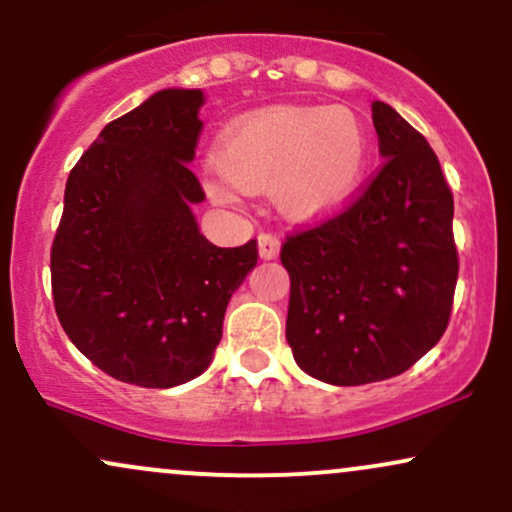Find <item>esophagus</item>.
<instances>
[{"label":"esophagus","instance_id":"obj_1","mask_svg":"<svg viewBox=\"0 0 512 512\" xmlns=\"http://www.w3.org/2000/svg\"><path fill=\"white\" fill-rule=\"evenodd\" d=\"M257 245H260V257L262 260H274L281 250V240L272 231H262L257 236Z\"/></svg>","mask_w":512,"mask_h":512}]
</instances>
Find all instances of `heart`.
I'll use <instances>...</instances> for the list:
<instances>
[{"label":"heart","mask_w":512,"mask_h":512,"mask_svg":"<svg viewBox=\"0 0 512 512\" xmlns=\"http://www.w3.org/2000/svg\"><path fill=\"white\" fill-rule=\"evenodd\" d=\"M369 164L365 126L343 107H272L226 128L217 166L233 186L274 190L295 219H322L362 186ZM226 200V190L214 188Z\"/></svg>","instance_id":"1"}]
</instances>
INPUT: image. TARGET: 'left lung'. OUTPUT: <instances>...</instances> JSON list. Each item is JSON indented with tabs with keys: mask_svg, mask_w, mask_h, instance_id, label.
Instances as JSON below:
<instances>
[{
	"mask_svg": "<svg viewBox=\"0 0 512 512\" xmlns=\"http://www.w3.org/2000/svg\"><path fill=\"white\" fill-rule=\"evenodd\" d=\"M384 164L334 217L281 245L291 276L286 341L310 377H398L446 331L458 283L453 193L420 131L372 104Z\"/></svg>",
	"mask_w": 512,
	"mask_h": 512,
	"instance_id": "8db88e82",
	"label": "left lung"
}]
</instances>
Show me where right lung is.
Here are the masks:
<instances>
[{
    "mask_svg": "<svg viewBox=\"0 0 512 512\" xmlns=\"http://www.w3.org/2000/svg\"><path fill=\"white\" fill-rule=\"evenodd\" d=\"M200 90H162L102 128L71 169L49 255L66 336L109 377L169 389L202 374L257 240L217 248L190 205Z\"/></svg>",
    "mask_w": 512,
    "mask_h": 512,
    "instance_id": "1",
    "label": "right lung"
}]
</instances>
